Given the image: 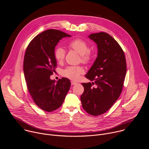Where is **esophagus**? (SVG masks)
<instances>
[{
	"instance_id": "obj_1",
	"label": "esophagus",
	"mask_w": 149,
	"mask_h": 149,
	"mask_svg": "<svg viewBox=\"0 0 149 149\" xmlns=\"http://www.w3.org/2000/svg\"><path fill=\"white\" fill-rule=\"evenodd\" d=\"M71 85H75V84H77V82L74 81H71Z\"/></svg>"
}]
</instances>
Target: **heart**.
<instances>
[{
  "label": "heart",
  "instance_id": "b5f03b06",
  "mask_svg": "<svg viewBox=\"0 0 149 149\" xmlns=\"http://www.w3.org/2000/svg\"><path fill=\"white\" fill-rule=\"evenodd\" d=\"M68 47L69 48L76 51L81 55V61L84 63H88L93 58V52L89 49V46L86 41L76 38L70 41ZM55 60L59 62H62L65 56V51L62 47H58L55 48L54 52ZM84 72V70L81 66H70L67 67L62 72L63 77L71 79H78L81 74Z\"/></svg>",
  "mask_w": 149,
  "mask_h": 149
}]
</instances>
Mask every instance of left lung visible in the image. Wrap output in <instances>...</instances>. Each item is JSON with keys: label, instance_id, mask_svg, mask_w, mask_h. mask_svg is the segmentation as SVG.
I'll return each mask as SVG.
<instances>
[{"label": "left lung", "instance_id": "left-lung-1", "mask_svg": "<svg viewBox=\"0 0 149 149\" xmlns=\"http://www.w3.org/2000/svg\"><path fill=\"white\" fill-rule=\"evenodd\" d=\"M88 37L97 44L98 55L85 75L93 82L82 83L84 91L81 101L84 110L97 116L107 112L120 97L127 65L123 50L109 34L101 32Z\"/></svg>", "mask_w": 149, "mask_h": 149}]
</instances>
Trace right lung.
<instances>
[{"label":"right lung","instance_id":"1","mask_svg":"<svg viewBox=\"0 0 149 149\" xmlns=\"http://www.w3.org/2000/svg\"><path fill=\"white\" fill-rule=\"evenodd\" d=\"M67 36L71 35L56 29L45 31L30 42L25 52L24 72L28 91L38 107L47 112L61 107L71 86L67 78L56 82L50 79L57 66L55 47Z\"/></svg>","mask_w":149,"mask_h":149}]
</instances>
